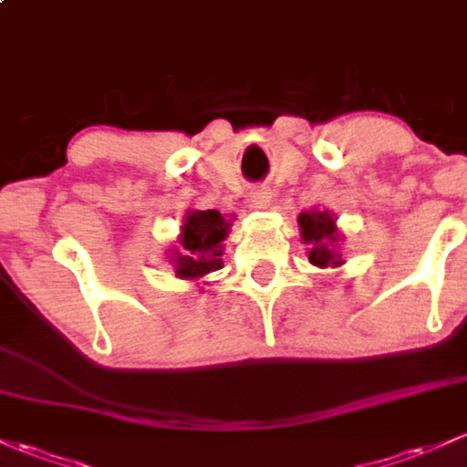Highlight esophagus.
<instances>
[{
  "instance_id": "1",
  "label": "esophagus",
  "mask_w": 467,
  "mask_h": 467,
  "mask_svg": "<svg viewBox=\"0 0 467 467\" xmlns=\"http://www.w3.org/2000/svg\"><path fill=\"white\" fill-rule=\"evenodd\" d=\"M249 200H252L255 209H269V204H272V189L267 187L254 189L252 195H249Z\"/></svg>"
}]
</instances>
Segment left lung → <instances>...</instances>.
Returning <instances> with one entry per match:
<instances>
[{
  "instance_id": "8db88e82",
  "label": "left lung",
  "mask_w": 467,
  "mask_h": 467,
  "mask_svg": "<svg viewBox=\"0 0 467 467\" xmlns=\"http://www.w3.org/2000/svg\"><path fill=\"white\" fill-rule=\"evenodd\" d=\"M336 215L329 209H309L298 215L300 240L309 244L307 258L316 267H340L345 260L340 258L338 243L343 240Z\"/></svg>"
}]
</instances>
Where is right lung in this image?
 Masks as SVG:
<instances>
[{
    "mask_svg": "<svg viewBox=\"0 0 467 467\" xmlns=\"http://www.w3.org/2000/svg\"><path fill=\"white\" fill-rule=\"evenodd\" d=\"M234 215H223L215 209H192L184 215L178 240L169 252V263L173 265L175 275L198 283L200 278L223 267V243L229 235Z\"/></svg>",
    "mask_w": 467,
    "mask_h": 467,
    "instance_id": "obj_1",
    "label": "right lung"
}]
</instances>
